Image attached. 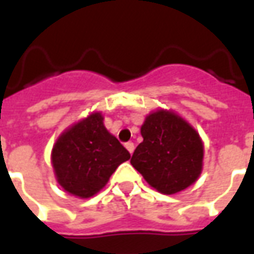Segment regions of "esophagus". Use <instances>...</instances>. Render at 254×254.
Returning <instances> with one entry per match:
<instances>
[{
	"label": "esophagus",
	"instance_id": "obj_1",
	"mask_svg": "<svg viewBox=\"0 0 254 254\" xmlns=\"http://www.w3.org/2000/svg\"><path fill=\"white\" fill-rule=\"evenodd\" d=\"M125 147H127V149L130 154H133V151H134V144H133L132 141H127V143L125 144Z\"/></svg>",
	"mask_w": 254,
	"mask_h": 254
}]
</instances>
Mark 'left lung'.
Returning <instances> with one entry per match:
<instances>
[{
	"instance_id": "left-lung-1",
	"label": "left lung",
	"mask_w": 254,
	"mask_h": 254,
	"mask_svg": "<svg viewBox=\"0 0 254 254\" xmlns=\"http://www.w3.org/2000/svg\"><path fill=\"white\" fill-rule=\"evenodd\" d=\"M141 136L130 163L151 187L163 194H174L197 181L204 145L184 118L173 111L151 113L141 127Z\"/></svg>"
}]
</instances>
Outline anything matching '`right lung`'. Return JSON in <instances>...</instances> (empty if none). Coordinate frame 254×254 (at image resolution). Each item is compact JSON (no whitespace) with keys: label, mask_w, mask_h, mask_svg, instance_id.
I'll use <instances>...</instances> for the list:
<instances>
[{"label":"right lung","mask_w":254,"mask_h":254,"mask_svg":"<svg viewBox=\"0 0 254 254\" xmlns=\"http://www.w3.org/2000/svg\"><path fill=\"white\" fill-rule=\"evenodd\" d=\"M129 158L127 149L105 127L100 113H92L65 130L52 152L58 184L81 198L96 194Z\"/></svg>","instance_id":"add662e5"}]
</instances>
